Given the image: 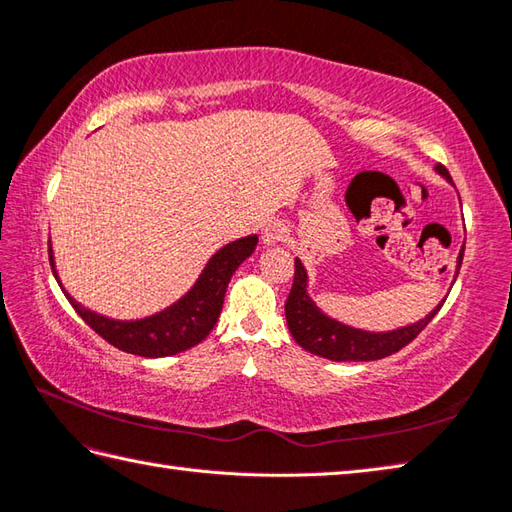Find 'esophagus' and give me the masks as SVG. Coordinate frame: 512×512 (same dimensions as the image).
Returning <instances> with one entry per match:
<instances>
[{
	"mask_svg": "<svg viewBox=\"0 0 512 512\" xmlns=\"http://www.w3.org/2000/svg\"><path fill=\"white\" fill-rule=\"evenodd\" d=\"M286 237H288L286 226H282V224H268L264 228V233H262V242H264V246H277V244L286 242Z\"/></svg>",
	"mask_w": 512,
	"mask_h": 512,
	"instance_id": "esophagus-1",
	"label": "esophagus"
}]
</instances>
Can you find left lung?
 <instances>
[{
	"mask_svg": "<svg viewBox=\"0 0 512 512\" xmlns=\"http://www.w3.org/2000/svg\"><path fill=\"white\" fill-rule=\"evenodd\" d=\"M435 170L450 186H455L453 179L448 175V170L442 164H437ZM464 246L457 255L453 279H457L459 268H462ZM308 282H310L308 270L304 268L302 259L295 257V279H293V288H290V295L286 299L288 330L295 342L304 350H308V353L319 355L324 359H333V362H375V359L397 353V350H402L406 344L413 342V339L422 333L430 319L439 313V308H442V304L446 302V299H442V302L430 310L424 319H419L415 324L375 333V330L348 326L326 315L324 310L315 304V299L310 297Z\"/></svg>",
	"mask_w": 512,
	"mask_h": 512,
	"instance_id": "left-lung-1",
	"label": "left lung"
}]
</instances>
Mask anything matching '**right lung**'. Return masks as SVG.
Wrapping results in <instances>:
<instances>
[{
	"label": "right lung",
	"instance_id": "obj_1",
	"mask_svg": "<svg viewBox=\"0 0 512 512\" xmlns=\"http://www.w3.org/2000/svg\"><path fill=\"white\" fill-rule=\"evenodd\" d=\"M257 239V235H246L224 244L208 259L195 284L188 288V293L164 310H159V313L139 319H113L79 304L59 279L50 239L48 257L50 266H53V275L57 284L62 286L66 299L99 337H104L108 344L130 355L168 357L197 346L215 328L219 313H222L230 277H233L239 264L253 255Z\"/></svg>",
	"mask_w": 512,
	"mask_h": 512
}]
</instances>
